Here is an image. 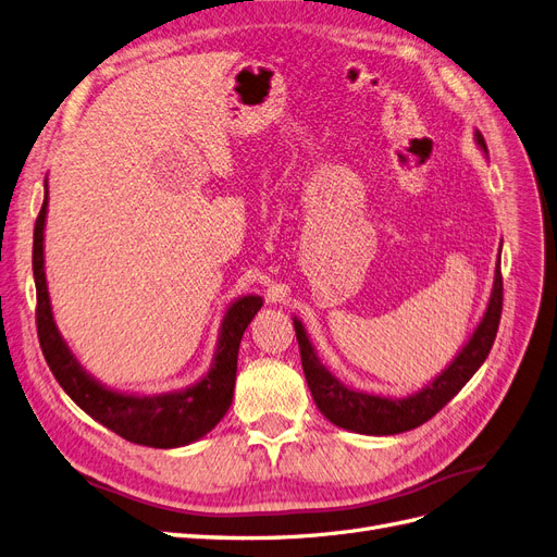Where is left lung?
Here are the masks:
<instances>
[{
    "mask_svg": "<svg viewBox=\"0 0 557 557\" xmlns=\"http://www.w3.org/2000/svg\"><path fill=\"white\" fill-rule=\"evenodd\" d=\"M474 143L488 159L484 136L479 131H474ZM500 313H503V276H500V256H497L486 311L482 320H479L474 332L470 334L468 343L456 352V357L447 363V367L429 382V385L403 398L369 394V392H359L355 387L343 385V382L320 361L313 343L309 338V332L304 327V322L295 315L293 324L299 341L304 375H306V382H309V389L318 410L327 417L332 424L345 431L361 433V435H396L424 424V421H429L435 412L443 410L447 403L466 387V382L479 371V367L486 361L493 348L497 324H500Z\"/></svg>",
    "mask_w": 557,
    "mask_h": 557,
    "instance_id": "8db88e82",
    "label": "left lung"
}]
</instances>
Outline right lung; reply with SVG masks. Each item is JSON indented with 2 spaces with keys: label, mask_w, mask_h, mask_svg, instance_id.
Returning a JSON list of instances; mask_svg holds the SVG:
<instances>
[{
  "label": "right lung",
  "mask_w": 557,
  "mask_h": 557,
  "mask_svg": "<svg viewBox=\"0 0 557 557\" xmlns=\"http://www.w3.org/2000/svg\"><path fill=\"white\" fill-rule=\"evenodd\" d=\"M48 177L44 207L34 225V253L32 270L36 283V324L38 341L52 375L62 389L83 408L91 419L99 421L112 433L128 440V443L147 445L157 449H175L196 443L212 431L225 412L233 406L235 380H237V355L239 343L248 324L262 309L260 295H242L227 306L221 327L212 367L177 392L163 394H133L117 392L96 380L83 363L75 359L69 343L54 322L48 281H46V219H48Z\"/></svg>",
  "instance_id": "obj_1"
}]
</instances>
